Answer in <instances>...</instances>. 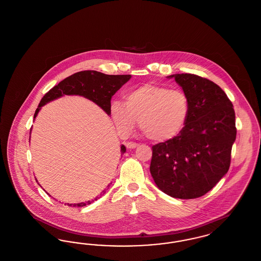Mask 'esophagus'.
<instances>
[{"label": "esophagus", "mask_w": 261, "mask_h": 261, "mask_svg": "<svg viewBox=\"0 0 261 261\" xmlns=\"http://www.w3.org/2000/svg\"><path fill=\"white\" fill-rule=\"evenodd\" d=\"M138 146H139V145L136 144V143H132V142H128V143H126V148H127V149H136Z\"/></svg>", "instance_id": "esophagus-1"}]
</instances>
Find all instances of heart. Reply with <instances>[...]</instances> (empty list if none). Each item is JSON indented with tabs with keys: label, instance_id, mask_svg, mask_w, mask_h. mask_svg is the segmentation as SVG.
I'll list each match as a JSON object with an SVG mask.
<instances>
[{
	"label": "heart",
	"instance_id": "b5f03b06",
	"mask_svg": "<svg viewBox=\"0 0 261 261\" xmlns=\"http://www.w3.org/2000/svg\"><path fill=\"white\" fill-rule=\"evenodd\" d=\"M190 101L181 90L144 84L125 95V102L113 100L112 120L118 131L129 133L139 119L141 131L149 141L166 143L179 136L190 116Z\"/></svg>",
	"mask_w": 261,
	"mask_h": 261
}]
</instances>
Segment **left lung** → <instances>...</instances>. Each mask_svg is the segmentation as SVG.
Here are the masks:
<instances>
[{
  "instance_id": "1",
  "label": "left lung",
  "mask_w": 261,
  "mask_h": 261,
  "mask_svg": "<svg viewBox=\"0 0 261 261\" xmlns=\"http://www.w3.org/2000/svg\"><path fill=\"white\" fill-rule=\"evenodd\" d=\"M190 101L182 133L152 147L149 166L158 188L175 199L199 198L228 172L236 140L235 111L223 90L206 78L173 74Z\"/></svg>"
}]
</instances>
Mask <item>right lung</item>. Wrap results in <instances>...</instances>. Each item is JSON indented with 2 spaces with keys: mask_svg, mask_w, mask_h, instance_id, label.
I'll list each match as a JSON object with an SVG mask.
<instances>
[{
  "mask_svg": "<svg viewBox=\"0 0 261 261\" xmlns=\"http://www.w3.org/2000/svg\"><path fill=\"white\" fill-rule=\"evenodd\" d=\"M131 75H108L95 70H84L65 78L57 86L51 88L50 91L42 98L38 109L34 114V120L40 112L41 108L47 105L54 99H59L64 95H76L82 96L86 99L92 100L98 105L108 115H111V100L112 97L128 82ZM126 151L124 145H121L120 152L121 155ZM112 183L108 185L99 197H96L94 200L99 199L110 189ZM88 200L86 202L79 203H65L68 206H85L91 204L93 201Z\"/></svg>",
  "mask_w": 261,
  "mask_h": 261,
  "instance_id": "right-lung-1",
  "label": "right lung"
}]
</instances>
